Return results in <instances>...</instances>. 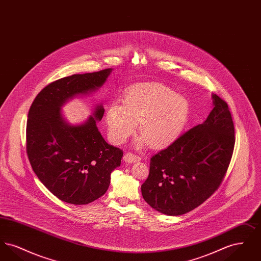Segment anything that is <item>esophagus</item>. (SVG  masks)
Listing matches in <instances>:
<instances>
[{"instance_id": "34e87169", "label": "esophagus", "mask_w": 261, "mask_h": 261, "mask_svg": "<svg viewBox=\"0 0 261 261\" xmlns=\"http://www.w3.org/2000/svg\"><path fill=\"white\" fill-rule=\"evenodd\" d=\"M123 161L126 163H133V162H140L141 158L131 153V152H127V153H125L124 156H123Z\"/></svg>"}]
</instances>
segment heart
I'll list each match as a JSON object with an SVG mask.
<instances>
[{
    "mask_svg": "<svg viewBox=\"0 0 261 261\" xmlns=\"http://www.w3.org/2000/svg\"><path fill=\"white\" fill-rule=\"evenodd\" d=\"M190 112L188 99L159 83H143L129 88L123 105L112 102L106 113V122L112 142L121 145L136 131L137 146L149 143L153 149H163L174 143L187 124Z\"/></svg>",
    "mask_w": 261,
    "mask_h": 261,
    "instance_id": "obj_1",
    "label": "heart"
}]
</instances>
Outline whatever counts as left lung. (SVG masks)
Wrapping results in <instances>:
<instances>
[{
	"mask_svg": "<svg viewBox=\"0 0 261 261\" xmlns=\"http://www.w3.org/2000/svg\"><path fill=\"white\" fill-rule=\"evenodd\" d=\"M205 121L150 159L142 196L153 210L182 215L195 210L220 186L231 162L235 129L228 105L212 94Z\"/></svg>",
	"mask_w": 261,
	"mask_h": 261,
	"instance_id": "8db88e82",
	"label": "left lung"
}]
</instances>
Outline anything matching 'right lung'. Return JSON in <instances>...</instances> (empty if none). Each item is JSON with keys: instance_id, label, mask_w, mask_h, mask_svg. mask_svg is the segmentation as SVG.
I'll list each match as a JSON object with an SVG mask.
<instances>
[{"instance_id": "obj_1", "label": "right lung", "mask_w": 261, "mask_h": 261, "mask_svg": "<svg viewBox=\"0 0 261 261\" xmlns=\"http://www.w3.org/2000/svg\"><path fill=\"white\" fill-rule=\"evenodd\" d=\"M112 72L108 68L59 79L38 94L28 112L26 149L32 169L53 195L67 203L99 199L120 166L122 150L108 144L97 127L105 113L101 103L80 124L69 123L62 112L69 99L99 90Z\"/></svg>"}]
</instances>
